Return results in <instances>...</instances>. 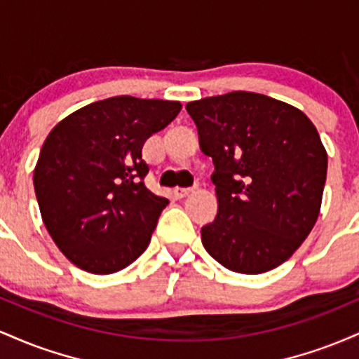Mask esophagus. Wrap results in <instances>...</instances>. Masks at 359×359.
Instances as JSON below:
<instances>
[{
	"instance_id": "34e87169",
	"label": "esophagus",
	"mask_w": 359,
	"mask_h": 359,
	"mask_svg": "<svg viewBox=\"0 0 359 359\" xmlns=\"http://www.w3.org/2000/svg\"><path fill=\"white\" fill-rule=\"evenodd\" d=\"M194 191L192 189H174V196H175V199H184V197H187L189 194H192Z\"/></svg>"
}]
</instances>
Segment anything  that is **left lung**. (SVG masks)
<instances>
[{
    "instance_id": "1",
    "label": "left lung",
    "mask_w": 359,
    "mask_h": 359,
    "mask_svg": "<svg viewBox=\"0 0 359 359\" xmlns=\"http://www.w3.org/2000/svg\"><path fill=\"white\" fill-rule=\"evenodd\" d=\"M214 163L217 216L201 229L205 251L228 270L277 269L314 228L327 151L302 111L234 90L185 106Z\"/></svg>"
}]
</instances>
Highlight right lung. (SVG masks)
Here are the masks:
<instances>
[{"label": "right lung", "mask_w": 359, "mask_h": 359, "mask_svg": "<svg viewBox=\"0 0 359 359\" xmlns=\"http://www.w3.org/2000/svg\"><path fill=\"white\" fill-rule=\"evenodd\" d=\"M179 101L116 96L90 102L52 128L34 170L45 228L69 262L108 275L147 250L168 204L143 184L142 148Z\"/></svg>", "instance_id": "obj_1"}]
</instances>
